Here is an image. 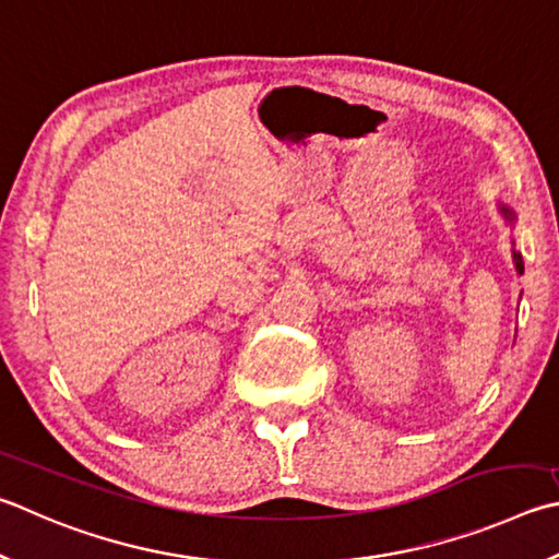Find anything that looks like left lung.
Instances as JSON below:
<instances>
[{"mask_svg": "<svg viewBox=\"0 0 559 559\" xmlns=\"http://www.w3.org/2000/svg\"><path fill=\"white\" fill-rule=\"evenodd\" d=\"M501 212H503V215L509 217V219H513V212H511L509 207H501ZM513 261H515V269H519V273H523V259H521V253H519V251L513 253Z\"/></svg>", "mask_w": 559, "mask_h": 559, "instance_id": "left-lung-1", "label": "left lung"}]
</instances>
